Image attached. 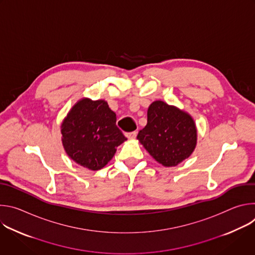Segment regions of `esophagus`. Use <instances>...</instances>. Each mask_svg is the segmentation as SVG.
Segmentation results:
<instances>
[{"instance_id": "obj_1", "label": "esophagus", "mask_w": 255, "mask_h": 255, "mask_svg": "<svg viewBox=\"0 0 255 255\" xmlns=\"http://www.w3.org/2000/svg\"><path fill=\"white\" fill-rule=\"evenodd\" d=\"M125 136H126L128 139H134V138L137 136V132H136V131L129 132V133H126Z\"/></svg>"}]
</instances>
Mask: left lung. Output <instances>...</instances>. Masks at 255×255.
<instances>
[{"instance_id":"8db88e82","label":"left lung","mask_w":255,"mask_h":255,"mask_svg":"<svg viewBox=\"0 0 255 255\" xmlns=\"http://www.w3.org/2000/svg\"><path fill=\"white\" fill-rule=\"evenodd\" d=\"M137 139L149 154L163 166H175L196 148L197 128L187 112L162 101L148 108L147 124Z\"/></svg>"}]
</instances>
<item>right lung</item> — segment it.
I'll use <instances>...</instances> for the list:
<instances>
[{
  "mask_svg": "<svg viewBox=\"0 0 255 255\" xmlns=\"http://www.w3.org/2000/svg\"><path fill=\"white\" fill-rule=\"evenodd\" d=\"M116 119L106 101L80 100L61 124L66 154L91 170L103 168L113 158L116 147L127 139L117 127Z\"/></svg>",
  "mask_w": 255,
  "mask_h": 255,
  "instance_id": "1",
  "label": "right lung"
}]
</instances>
